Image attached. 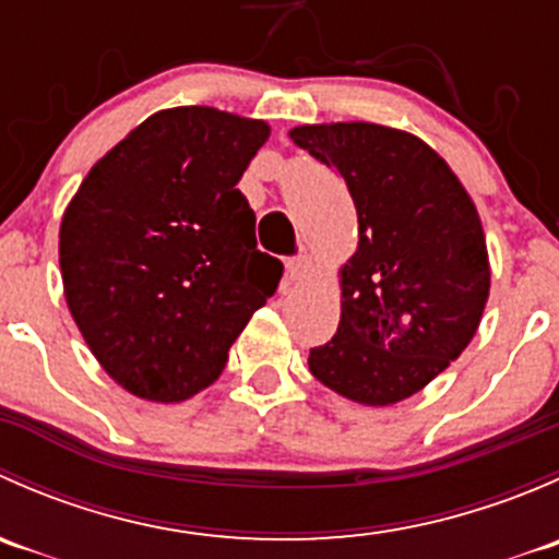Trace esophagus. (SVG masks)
Returning <instances> with one entry per match:
<instances>
[{
	"label": "esophagus",
	"mask_w": 559,
	"mask_h": 559,
	"mask_svg": "<svg viewBox=\"0 0 559 559\" xmlns=\"http://www.w3.org/2000/svg\"><path fill=\"white\" fill-rule=\"evenodd\" d=\"M313 273V259L308 253H297V257L286 259V278L302 281Z\"/></svg>",
	"instance_id": "obj_1"
}]
</instances>
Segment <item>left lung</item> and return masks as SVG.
<instances>
[{"label": "left lung", "mask_w": 559, "mask_h": 559, "mask_svg": "<svg viewBox=\"0 0 559 559\" xmlns=\"http://www.w3.org/2000/svg\"><path fill=\"white\" fill-rule=\"evenodd\" d=\"M289 138L346 180L359 218L341 324L311 348L308 368L354 403H400L478 330L489 262L476 207L447 162L408 132L354 121L297 127Z\"/></svg>", "instance_id": "8db88e82"}]
</instances>
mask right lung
<instances>
[{"label": "right lung", "instance_id": "1", "mask_svg": "<svg viewBox=\"0 0 559 559\" xmlns=\"http://www.w3.org/2000/svg\"><path fill=\"white\" fill-rule=\"evenodd\" d=\"M267 134L216 107L154 112L92 167L61 218L72 319L138 397L180 403L211 386L284 275L235 189Z\"/></svg>", "mask_w": 559, "mask_h": 559}]
</instances>
